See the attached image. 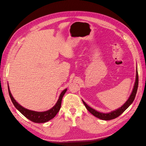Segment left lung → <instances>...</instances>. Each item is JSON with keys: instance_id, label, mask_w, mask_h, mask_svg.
Listing matches in <instances>:
<instances>
[{"instance_id": "1", "label": "left lung", "mask_w": 146, "mask_h": 146, "mask_svg": "<svg viewBox=\"0 0 146 146\" xmlns=\"http://www.w3.org/2000/svg\"><path fill=\"white\" fill-rule=\"evenodd\" d=\"M138 83H139V76H138V72H137V69L136 70V76H135V81L134 83V88H133L132 92L131 93V95L129 97V98L127 100L122 106H121L119 108H117V110H115L110 111V112L108 113H103V112H100V111H98L94 109V108H91L90 106L86 104L85 102L83 101V104L85 105V107L93 115H94L95 117L98 118V119L104 120H111L113 119H115V118L118 117L119 115H120L123 111H124L130 105L132 104V103L134 102L136 94H137V88H138Z\"/></svg>"}]
</instances>
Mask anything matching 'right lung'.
<instances>
[{
  "mask_svg": "<svg viewBox=\"0 0 146 146\" xmlns=\"http://www.w3.org/2000/svg\"><path fill=\"white\" fill-rule=\"evenodd\" d=\"M8 91L9 96L11 99V101L12 104H14V107L17 108V109L20 111V112L23 115L24 117H26L27 119H28L31 121L35 123H45L48 121L51 120L52 119L56 116V115L58 113V112L60 110L61 105V100L62 98L65 93L67 91V88L64 89L61 93V94L59 97L58 100L53 107H52L51 109H49L47 111H37L34 110H31L27 108L21 106L20 104H19L17 102L15 101L14 97H12L11 94V92L10 91V88L8 85Z\"/></svg>",
  "mask_w": 146,
  "mask_h": 146,
  "instance_id": "obj_1",
  "label": "right lung"
}]
</instances>
